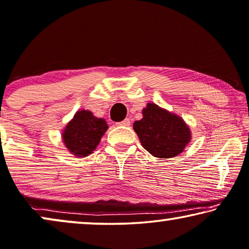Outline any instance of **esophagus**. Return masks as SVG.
I'll return each instance as SVG.
<instances>
[{"mask_svg": "<svg viewBox=\"0 0 249 249\" xmlns=\"http://www.w3.org/2000/svg\"><path fill=\"white\" fill-rule=\"evenodd\" d=\"M118 126H129L131 125V121L128 120V118H125L124 121H122L121 123H117Z\"/></svg>", "mask_w": 249, "mask_h": 249, "instance_id": "1", "label": "esophagus"}]
</instances>
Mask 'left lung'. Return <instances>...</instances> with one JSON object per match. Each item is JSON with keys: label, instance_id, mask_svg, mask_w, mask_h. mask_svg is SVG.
Listing matches in <instances>:
<instances>
[{"label": "left lung", "instance_id": "left-lung-1", "mask_svg": "<svg viewBox=\"0 0 249 249\" xmlns=\"http://www.w3.org/2000/svg\"><path fill=\"white\" fill-rule=\"evenodd\" d=\"M142 114L143 118L134 122L133 128L148 153L160 159L182 153L191 140L190 128L182 118L153 103H148Z\"/></svg>", "mask_w": 249, "mask_h": 249}]
</instances>
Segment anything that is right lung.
Masks as SVG:
<instances>
[{
	"label": "right lung",
	"instance_id": "obj_1",
	"mask_svg": "<svg viewBox=\"0 0 249 249\" xmlns=\"http://www.w3.org/2000/svg\"><path fill=\"white\" fill-rule=\"evenodd\" d=\"M107 128L104 118L95 117L90 110H78L62 132V140L70 153L84 158L95 151Z\"/></svg>",
	"mask_w": 249,
	"mask_h": 249
}]
</instances>
